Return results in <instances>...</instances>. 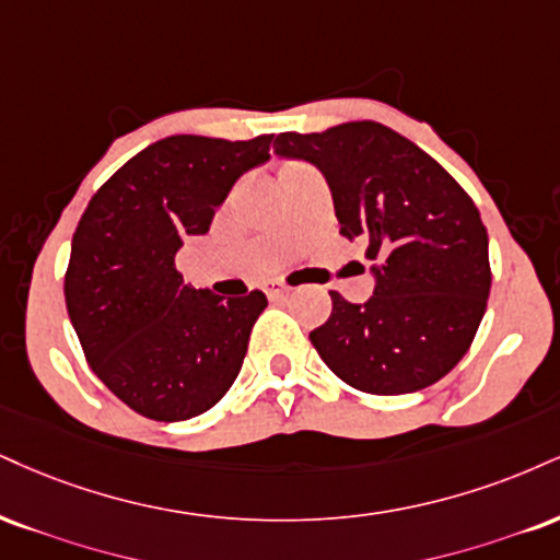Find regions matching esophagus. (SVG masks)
Segmentation results:
<instances>
[{"label":"esophagus","mask_w":560,"mask_h":560,"mask_svg":"<svg viewBox=\"0 0 560 560\" xmlns=\"http://www.w3.org/2000/svg\"><path fill=\"white\" fill-rule=\"evenodd\" d=\"M266 294L268 298H284V294H289V287L284 284V281H268L266 284Z\"/></svg>","instance_id":"obj_1"}]
</instances>
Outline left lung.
Here are the masks:
<instances>
[{"label":"left lung","mask_w":560,"mask_h":560,"mask_svg":"<svg viewBox=\"0 0 560 560\" xmlns=\"http://www.w3.org/2000/svg\"><path fill=\"white\" fill-rule=\"evenodd\" d=\"M273 153L326 177L341 234L373 260V298L331 292V318L310 334L320 360L368 394L433 386L467 354L488 305V232L472 198L412 140L368 119L281 132Z\"/></svg>","instance_id":"obj_1"}]
</instances>
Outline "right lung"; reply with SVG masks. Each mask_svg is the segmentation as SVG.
<instances>
[{"label":"right lung","instance_id":"obj_1","mask_svg":"<svg viewBox=\"0 0 560 560\" xmlns=\"http://www.w3.org/2000/svg\"><path fill=\"white\" fill-rule=\"evenodd\" d=\"M273 135H172L132 156L88 203L72 234L65 300L88 365L148 420L208 412L232 388L266 294L221 298L182 281L174 255L211 229Z\"/></svg>","mask_w":560,"mask_h":560}]
</instances>
